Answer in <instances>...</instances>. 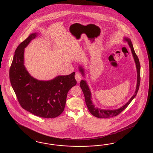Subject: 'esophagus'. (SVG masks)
I'll return each instance as SVG.
<instances>
[{
    "label": "esophagus",
    "instance_id": "1",
    "mask_svg": "<svg viewBox=\"0 0 153 153\" xmlns=\"http://www.w3.org/2000/svg\"><path fill=\"white\" fill-rule=\"evenodd\" d=\"M75 79H76V81H77V82H79L80 81H81V79H82L81 74H79V73H76V74H75Z\"/></svg>",
    "mask_w": 153,
    "mask_h": 153
}]
</instances>
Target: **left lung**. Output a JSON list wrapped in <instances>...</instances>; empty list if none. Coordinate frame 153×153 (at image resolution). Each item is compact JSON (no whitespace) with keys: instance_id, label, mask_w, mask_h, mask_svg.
Instances as JSON below:
<instances>
[{"instance_id":"8db88e82","label":"left lung","mask_w":153,"mask_h":153,"mask_svg":"<svg viewBox=\"0 0 153 153\" xmlns=\"http://www.w3.org/2000/svg\"><path fill=\"white\" fill-rule=\"evenodd\" d=\"M123 39L124 42H127L128 45L130 46L131 53L133 56L134 63L136 65V71H137V83L136 86V90H135L134 94L132 95V97H131L130 100L123 106L116 109H104L102 108H99L94 104L92 100V94L88 82L86 80L82 79L80 82V87L83 91V95L85 99L86 104L88 107V111L91 113V114L97 118H110L111 117L118 115L124 109H125L130 104V102H132V100L134 99L136 95H137V93L139 90L140 83V64L139 58L135 53L132 43L130 39L128 37L124 36L123 37ZM79 70L80 73L82 74V76L84 78H85V69L83 66L81 65H79Z\"/></svg>"}]
</instances>
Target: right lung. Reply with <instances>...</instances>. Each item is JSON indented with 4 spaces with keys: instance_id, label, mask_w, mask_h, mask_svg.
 <instances>
[{
    "instance_id": "right-lung-1",
    "label": "right lung",
    "mask_w": 153,
    "mask_h": 153,
    "mask_svg": "<svg viewBox=\"0 0 153 153\" xmlns=\"http://www.w3.org/2000/svg\"><path fill=\"white\" fill-rule=\"evenodd\" d=\"M38 35L37 33L30 34L17 48L9 70V79L24 109L42 118H55L64 111L68 92L77 83L75 72L59 75L48 81L39 80L31 76L25 65V49Z\"/></svg>"
}]
</instances>
